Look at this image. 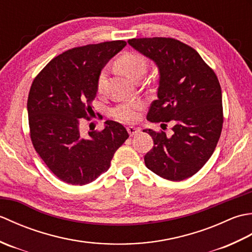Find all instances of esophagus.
<instances>
[{"mask_svg":"<svg viewBox=\"0 0 252 252\" xmlns=\"http://www.w3.org/2000/svg\"><path fill=\"white\" fill-rule=\"evenodd\" d=\"M126 130H127V132H129V134H130L131 136L137 134V133H140V131H141L140 127H136V126H127Z\"/></svg>","mask_w":252,"mask_h":252,"instance_id":"obj_1","label":"esophagus"}]
</instances>
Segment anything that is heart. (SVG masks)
Listing matches in <instances>:
<instances>
[{"label":"heart","instance_id":"b5f03b06","mask_svg":"<svg viewBox=\"0 0 252 252\" xmlns=\"http://www.w3.org/2000/svg\"><path fill=\"white\" fill-rule=\"evenodd\" d=\"M117 66L120 70L134 79H142L147 70V61L142 54L138 53H126L118 58ZM108 78V70L103 69L97 79V91L103 92ZM145 104L142 100H126L116 105L110 109V115L116 119L125 122H135L140 118L141 111Z\"/></svg>","mask_w":252,"mask_h":252}]
</instances>
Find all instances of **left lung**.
<instances>
[{"mask_svg": "<svg viewBox=\"0 0 252 252\" xmlns=\"http://www.w3.org/2000/svg\"><path fill=\"white\" fill-rule=\"evenodd\" d=\"M151 58L159 69L158 99L147 120L167 126L173 135L144 130L154 147L144 160L154 173L170 181H183L199 171L215 152L223 126L222 91L217 74L192 47L172 37H141L127 41Z\"/></svg>", "mask_w": 252, "mask_h": 252, "instance_id": "obj_1", "label": "left lung"}]
</instances>
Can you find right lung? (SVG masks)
I'll return each mask as SVG.
<instances>
[{"instance_id": "obj_1", "label": "right lung", "mask_w": 252, "mask_h": 252, "mask_svg": "<svg viewBox=\"0 0 252 252\" xmlns=\"http://www.w3.org/2000/svg\"><path fill=\"white\" fill-rule=\"evenodd\" d=\"M126 45L109 41L73 47L56 56L31 84L28 119L37 155L58 179L85 185L110 167L116 151L129 137L121 123L107 120L105 129L80 131V119H90L97 79L111 57Z\"/></svg>"}]
</instances>
